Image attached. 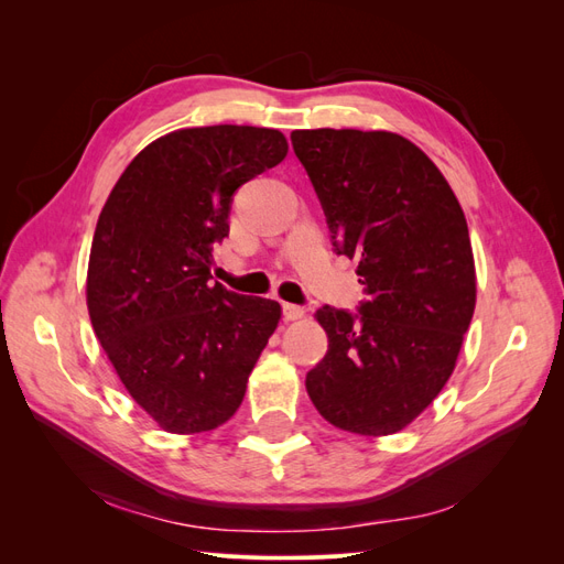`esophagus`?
<instances>
[{
    "mask_svg": "<svg viewBox=\"0 0 564 564\" xmlns=\"http://www.w3.org/2000/svg\"><path fill=\"white\" fill-rule=\"evenodd\" d=\"M282 313H284V319H286V322L301 319V317L305 315V311L301 308V305H294V303H284V305H282Z\"/></svg>",
    "mask_w": 564,
    "mask_h": 564,
    "instance_id": "obj_1",
    "label": "esophagus"
}]
</instances>
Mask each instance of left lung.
I'll list each match as a JSON object with an SVG mask.
<instances>
[{"mask_svg":"<svg viewBox=\"0 0 564 564\" xmlns=\"http://www.w3.org/2000/svg\"><path fill=\"white\" fill-rule=\"evenodd\" d=\"M338 253L360 259V315L324 305L329 350L305 377L340 431L406 429L456 367L477 280L464 209L433 160L390 131H292Z\"/></svg>","mask_w":564,"mask_h":564,"instance_id":"1","label":"left lung"}]
</instances>
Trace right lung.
Here are the masks:
<instances>
[{"mask_svg":"<svg viewBox=\"0 0 564 564\" xmlns=\"http://www.w3.org/2000/svg\"><path fill=\"white\" fill-rule=\"evenodd\" d=\"M263 127L178 129L131 160L98 216L87 308L119 381L162 431L207 433L240 409L282 308L212 282L232 193L286 158Z\"/></svg>","mask_w":564,"mask_h":564,"instance_id":"right-lung-1","label":"right lung"}]
</instances>
